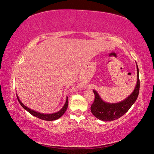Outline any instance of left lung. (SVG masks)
<instances>
[{"label": "left lung", "mask_w": 154, "mask_h": 154, "mask_svg": "<svg viewBox=\"0 0 154 154\" xmlns=\"http://www.w3.org/2000/svg\"><path fill=\"white\" fill-rule=\"evenodd\" d=\"M139 91V70L137 65V84L132 93L120 102L108 103L104 102L97 92L93 90V93L95 94V100L91 106V113L97 119L102 121L117 120L127 113L134 104L138 96Z\"/></svg>", "instance_id": "left-lung-1"}]
</instances>
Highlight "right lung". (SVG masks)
I'll return each instance as SVG.
<instances>
[{"mask_svg": "<svg viewBox=\"0 0 154 154\" xmlns=\"http://www.w3.org/2000/svg\"><path fill=\"white\" fill-rule=\"evenodd\" d=\"M17 99L18 100V102H19L20 104L22 106V107L24 108V109H26L27 111H28L29 113L32 114L34 116L36 117V118L41 119V120H46V121H53L55 120H57V119H59V118H61V117L64 114V113L66 112V109H67L68 106V98L67 97H66V101L65 104H64V106H63L62 109L60 110V111L57 112V113H54L44 114V113H39V112L34 111H33V110L29 109V108H27V106H25V105L23 104L21 102H20V100H19V98H18V96H17Z\"/></svg>", "mask_w": 154, "mask_h": 154, "instance_id": "obj_1", "label": "right lung"}]
</instances>
